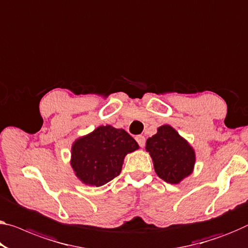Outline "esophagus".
Returning <instances> with one entry per match:
<instances>
[{
  "instance_id": "1",
  "label": "esophagus",
  "mask_w": 248,
  "mask_h": 248,
  "mask_svg": "<svg viewBox=\"0 0 248 248\" xmlns=\"http://www.w3.org/2000/svg\"><path fill=\"white\" fill-rule=\"evenodd\" d=\"M135 140H136V142L139 143V145L140 147H143L144 145H145V137H144L143 135H137L135 137Z\"/></svg>"
}]
</instances>
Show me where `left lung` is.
I'll return each instance as SVG.
<instances>
[{"label": "left lung", "instance_id": "1", "mask_svg": "<svg viewBox=\"0 0 248 248\" xmlns=\"http://www.w3.org/2000/svg\"><path fill=\"white\" fill-rule=\"evenodd\" d=\"M146 152L153 161L155 173L170 184H178L193 173L196 154L193 146L169 124L146 140Z\"/></svg>", "mask_w": 248, "mask_h": 248}]
</instances>
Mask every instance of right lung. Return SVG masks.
I'll use <instances>...</instances> for the list:
<instances>
[{
	"mask_svg": "<svg viewBox=\"0 0 248 248\" xmlns=\"http://www.w3.org/2000/svg\"><path fill=\"white\" fill-rule=\"evenodd\" d=\"M123 128L102 125L76 139L71 147V166L83 184L100 187L119 176L125 156L139 150Z\"/></svg>",
	"mask_w": 248,
	"mask_h": 248,
	"instance_id": "1",
	"label": "right lung"
}]
</instances>
